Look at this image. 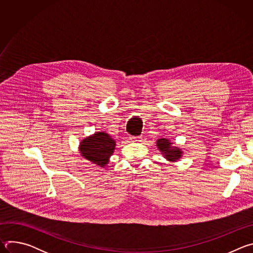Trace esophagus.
<instances>
[{
    "label": "esophagus",
    "instance_id": "obj_1",
    "mask_svg": "<svg viewBox=\"0 0 253 253\" xmlns=\"http://www.w3.org/2000/svg\"><path fill=\"white\" fill-rule=\"evenodd\" d=\"M131 140H132V141H140V140H139V137H131Z\"/></svg>",
    "mask_w": 253,
    "mask_h": 253
}]
</instances>
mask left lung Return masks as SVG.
Listing matches in <instances>:
<instances>
[{
    "mask_svg": "<svg viewBox=\"0 0 253 253\" xmlns=\"http://www.w3.org/2000/svg\"><path fill=\"white\" fill-rule=\"evenodd\" d=\"M156 146L163 157L169 162H176L182 157L183 151L179 147L174 146L173 142H171L168 138L157 139Z\"/></svg>",
    "mask_w": 253,
    "mask_h": 253,
    "instance_id": "obj_1",
    "label": "left lung"
}]
</instances>
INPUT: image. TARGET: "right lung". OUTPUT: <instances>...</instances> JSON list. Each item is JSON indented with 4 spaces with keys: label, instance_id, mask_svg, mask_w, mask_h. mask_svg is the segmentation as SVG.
<instances>
[{
    "label": "right lung",
    "instance_id": "1",
    "mask_svg": "<svg viewBox=\"0 0 253 253\" xmlns=\"http://www.w3.org/2000/svg\"><path fill=\"white\" fill-rule=\"evenodd\" d=\"M116 147V141L105 131H98L81 140V156L96 166L104 168L110 161Z\"/></svg>",
    "mask_w": 253,
    "mask_h": 253
}]
</instances>
